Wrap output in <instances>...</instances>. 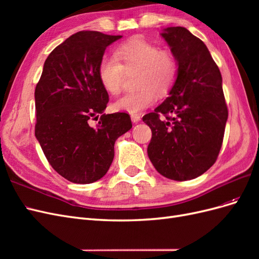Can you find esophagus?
<instances>
[{
    "label": "esophagus",
    "instance_id": "1",
    "mask_svg": "<svg viewBox=\"0 0 259 259\" xmlns=\"http://www.w3.org/2000/svg\"><path fill=\"white\" fill-rule=\"evenodd\" d=\"M131 120L134 122V123H137L140 121V115L139 114H131Z\"/></svg>",
    "mask_w": 259,
    "mask_h": 259
}]
</instances>
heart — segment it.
Returning <instances> with one entry per match:
<instances>
[{
    "instance_id": "1",
    "label": "heart",
    "mask_w": 259,
    "mask_h": 259,
    "mask_svg": "<svg viewBox=\"0 0 259 259\" xmlns=\"http://www.w3.org/2000/svg\"><path fill=\"white\" fill-rule=\"evenodd\" d=\"M114 56H105L98 65V77L104 89L111 95L122 91L125 72L138 69L136 86L138 90L125 94L113 107L116 111L136 114L152 106L158 99V92L166 93L177 75V61L168 51L133 37L114 51Z\"/></svg>"
}]
</instances>
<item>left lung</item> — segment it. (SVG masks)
I'll return each mask as SVG.
<instances>
[{
    "label": "left lung",
    "mask_w": 259,
    "mask_h": 259,
    "mask_svg": "<svg viewBox=\"0 0 259 259\" xmlns=\"http://www.w3.org/2000/svg\"><path fill=\"white\" fill-rule=\"evenodd\" d=\"M161 35L177 61V77L168 97L143 116L152 132L147 151L162 176L184 182L216 162L228 109L221 71L206 45L184 27L166 28Z\"/></svg>",
    "instance_id": "obj_1"
}]
</instances>
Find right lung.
<instances>
[{
  "label": "right lung",
  "instance_id": "1",
  "mask_svg": "<svg viewBox=\"0 0 259 259\" xmlns=\"http://www.w3.org/2000/svg\"><path fill=\"white\" fill-rule=\"evenodd\" d=\"M121 37L98 31L72 34L49 55L36 84L35 137L52 167L74 184L104 177L115 140L132 128L127 113H104L109 95L98 77L106 49ZM98 117L92 127L89 120Z\"/></svg>",
  "mask_w": 259,
  "mask_h": 259
}]
</instances>
